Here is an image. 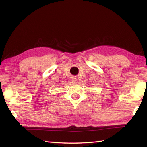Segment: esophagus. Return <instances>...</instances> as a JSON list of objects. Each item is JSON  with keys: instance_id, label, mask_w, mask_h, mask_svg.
<instances>
[{"instance_id": "1", "label": "esophagus", "mask_w": 147, "mask_h": 147, "mask_svg": "<svg viewBox=\"0 0 147 147\" xmlns=\"http://www.w3.org/2000/svg\"><path fill=\"white\" fill-rule=\"evenodd\" d=\"M72 82H73V83H76L78 81H77V79L76 78L73 77V78H72Z\"/></svg>"}]
</instances>
